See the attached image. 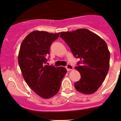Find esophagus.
Instances as JSON below:
<instances>
[{
    "label": "esophagus",
    "mask_w": 121,
    "mask_h": 121,
    "mask_svg": "<svg viewBox=\"0 0 121 121\" xmlns=\"http://www.w3.org/2000/svg\"><path fill=\"white\" fill-rule=\"evenodd\" d=\"M66 69H67V71H70V70H72L73 69V66L71 65L68 64L67 66H66Z\"/></svg>",
    "instance_id": "obj_1"
}]
</instances>
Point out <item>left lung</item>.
Returning a JSON list of instances; mask_svg holds the SVG:
<instances>
[{
	"label": "left lung",
	"instance_id": "left-lung-1",
	"mask_svg": "<svg viewBox=\"0 0 121 121\" xmlns=\"http://www.w3.org/2000/svg\"><path fill=\"white\" fill-rule=\"evenodd\" d=\"M62 38L70 47L72 53L80 59L75 69L81 78L74 86L78 91L91 94L101 86L110 66L109 50L99 36L85 28L61 32Z\"/></svg>",
	"mask_w": 121,
	"mask_h": 121
}]
</instances>
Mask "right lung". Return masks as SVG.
Instances as JSON below:
<instances>
[{"instance_id": "add662e5", "label": "right lung", "mask_w": 121, "mask_h": 121, "mask_svg": "<svg viewBox=\"0 0 121 121\" xmlns=\"http://www.w3.org/2000/svg\"><path fill=\"white\" fill-rule=\"evenodd\" d=\"M59 34L32 31L23 40L19 51L17 60L24 79L36 94L44 99L58 93L61 81L67 73L63 67L45 65L50 46Z\"/></svg>"}]
</instances>
